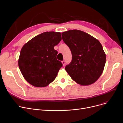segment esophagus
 Masks as SVG:
<instances>
[{
	"label": "esophagus",
	"mask_w": 123,
	"mask_h": 123,
	"mask_svg": "<svg viewBox=\"0 0 123 123\" xmlns=\"http://www.w3.org/2000/svg\"><path fill=\"white\" fill-rule=\"evenodd\" d=\"M62 63L63 64V66H65V61H62Z\"/></svg>",
	"instance_id": "1"
}]
</instances>
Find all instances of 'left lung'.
<instances>
[{
  "instance_id": "1",
  "label": "left lung",
  "mask_w": 123,
  "mask_h": 123,
  "mask_svg": "<svg viewBox=\"0 0 123 123\" xmlns=\"http://www.w3.org/2000/svg\"><path fill=\"white\" fill-rule=\"evenodd\" d=\"M62 39L72 55L65 70L74 81L83 86L95 83L104 70L106 56L98 40L79 30L62 33Z\"/></svg>"
}]
</instances>
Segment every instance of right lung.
I'll list each match as a JSON object with an SVG mask.
<instances>
[{"label": "right lung", "mask_w": 123, "mask_h": 123, "mask_svg": "<svg viewBox=\"0 0 123 123\" xmlns=\"http://www.w3.org/2000/svg\"><path fill=\"white\" fill-rule=\"evenodd\" d=\"M62 39L60 32H45L33 38L22 47L18 66L24 79L31 85L44 87L52 82L62 66L54 47Z\"/></svg>", "instance_id": "right-lung-1"}]
</instances>
